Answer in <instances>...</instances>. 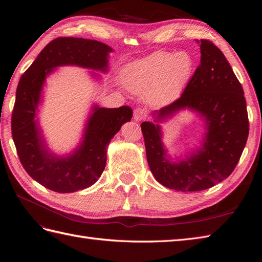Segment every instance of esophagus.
Wrapping results in <instances>:
<instances>
[{
    "instance_id": "34e87169",
    "label": "esophagus",
    "mask_w": 262,
    "mask_h": 262,
    "mask_svg": "<svg viewBox=\"0 0 262 262\" xmlns=\"http://www.w3.org/2000/svg\"><path fill=\"white\" fill-rule=\"evenodd\" d=\"M146 117V112L144 109H142V108H137L136 110H134V113H133V119L136 121H141V120H143V119Z\"/></svg>"
}]
</instances>
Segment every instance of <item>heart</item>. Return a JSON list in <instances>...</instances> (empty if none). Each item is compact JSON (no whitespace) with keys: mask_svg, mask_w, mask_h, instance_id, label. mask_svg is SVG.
I'll list each match as a JSON object with an SVG mask.
<instances>
[{"mask_svg":"<svg viewBox=\"0 0 262 262\" xmlns=\"http://www.w3.org/2000/svg\"><path fill=\"white\" fill-rule=\"evenodd\" d=\"M194 61L187 51H156L133 62L125 72L129 89L146 97L153 106L175 101L191 80Z\"/></svg>","mask_w":262,"mask_h":262,"instance_id":"obj_1","label":"heart"}]
</instances>
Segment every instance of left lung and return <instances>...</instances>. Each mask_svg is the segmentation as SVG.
Here are the masks:
<instances>
[{
	"label": "left lung",
	"mask_w": 262,
	"mask_h": 262,
	"mask_svg": "<svg viewBox=\"0 0 262 262\" xmlns=\"http://www.w3.org/2000/svg\"><path fill=\"white\" fill-rule=\"evenodd\" d=\"M201 60L181 97L152 113L141 124L149 169L155 179L176 191H200L226 179L238 163L249 122L242 84L225 55L211 41L195 40ZM182 110L198 114L205 133L191 151L172 158L162 143L160 123Z\"/></svg>",
	"instance_id": "8db88e82"
}]
</instances>
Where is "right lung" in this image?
Here are the masks:
<instances>
[{
    "label": "right lung",
    "mask_w": 262,
    "mask_h": 262,
    "mask_svg": "<svg viewBox=\"0 0 262 262\" xmlns=\"http://www.w3.org/2000/svg\"><path fill=\"white\" fill-rule=\"evenodd\" d=\"M113 48L91 39L61 37L47 45L20 77L12 115V134L23 167L43 187L60 193L93 186L107 161V146L123 123L132 118L128 106L104 108L94 104L86 119L81 142L69 154H54L48 147L36 118L43 101L47 77L60 67L92 70L94 80L109 70Z\"/></svg>",
    "instance_id": "add662e5"
}]
</instances>
